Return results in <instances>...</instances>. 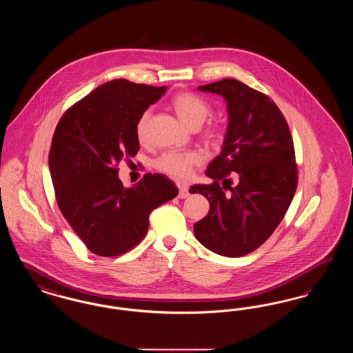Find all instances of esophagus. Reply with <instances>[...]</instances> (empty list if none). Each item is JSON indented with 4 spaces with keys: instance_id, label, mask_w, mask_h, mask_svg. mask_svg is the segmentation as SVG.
Returning a JSON list of instances; mask_svg holds the SVG:
<instances>
[{
    "instance_id": "obj_1",
    "label": "esophagus",
    "mask_w": 353,
    "mask_h": 353,
    "mask_svg": "<svg viewBox=\"0 0 353 353\" xmlns=\"http://www.w3.org/2000/svg\"><path fill=\"white\" fill-rule=\"evenodd\" d=\"M177 188L180 190L179 193V197L180 199H186L189 196V190H188V185L183 184V183H177Z\"/></svg>"
}]
</instances>
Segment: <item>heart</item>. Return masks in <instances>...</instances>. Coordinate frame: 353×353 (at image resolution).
<instances>
[{"label":"heart","instance_id":"heart-1","mask_svg":"<svg viewBox=\"0 0 353 353\" xmlns=\"http://www.w3.org/2000/svg\"><path fill=\"white\" fill-rule=\"evenodd\" d=\"M172 107L176 111L179 119L192 130L201 127L202 123L212 112V107L202 97L194 92H180L173 97ZM150 111H144L136 121L134 134L137 140L144 144L148 141V121ZM223 127L219 123H210L202 137L212 145H219L223 140ZM203 156L197 151H168L164 152L154 163L160 172L176 179H186L194 167L201 165Z\"/></svg>","mask_w":353,"mask_h":353}]
</instances>
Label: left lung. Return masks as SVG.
Masks as SVG:
<instances>
[{"label": "left lung", "mask_w": 353, "mask_h": 353, "mask_svg": "<svg viewBox=\"0 0 353 353\" xmlns=\"http://www.w3.org/2000/svg\"><path fill=\"white\" fill-rule=\"evenodd\" d=\"M228 101L223 150L193 185L210 203L194 223L202 245L223 256H243L263 245L285 217L298 186L292 136L283 114L266 94L235 79L200 85Z\"/></svg>", "instance_id": "8db88e82"}]
</instances>
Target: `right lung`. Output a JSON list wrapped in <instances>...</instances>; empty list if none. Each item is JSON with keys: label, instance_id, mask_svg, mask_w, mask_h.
I'll return each instance as SVG.
<instances>
[{"label": "right lung", "instance_id": "1", "mask_svg": "<svg viewBox=\"0 0 353 353\" xmlns=\"http://www.w3.org/2000/svg\"><path fill=\"white\" fill-rule=\"evenodd\" d=\"M165 85L115 79L74 103L52 134L49 167L58 206L87 249L101 256L132 250L145 236L152 210L174 199L167 176L147 173L123 188L119 163L139 151L134 125Z\"/></svg>", "mask_w": 353, "mask_h": 353}]
</instances>
